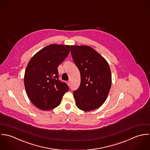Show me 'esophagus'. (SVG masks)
I'll list each match as a JSON object with an SVG mask.
<instances>
[{
    "instance_id": "esophagus-1",
    "label": "esophagus",
    "mask_w": 150,
    "mask_h": 150,
    "mask_svg": "<svg viewBox=\"0 0 150 150\" xmlns=\"http://www.w3.org/2000/svg\"><path fill=\"white\" fill-rule=\"evenodd\" d=\"M67 84H68L69 86H70V82H69V81H68V82H67Z\"/></svg>"
}]
</instances>
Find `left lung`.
<instances>
[{
	"label": "left lung",
	"instance_id": "8db88e82",
	"mask_svg": "<svg viewBox=\"0 0 150 150\" xmlns=\"http://www.w3.org/2000/svg\"><path fill=\"white\" fill-rule=\"evenodd\" d=\"M73 61L81 73V84L73 94L78 108L89 111L100 107L111 86L110 66L99 53L88 46H71Z\"/></svg>",
	"mask_w": 150,
	"mask_h": 150
}]
</instances>
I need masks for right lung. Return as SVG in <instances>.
<instances>
[{"instance_id":"add662e5","label":"right lung","mask_w":150,"mask_h":150,"mask_svg":"<svg viewBox=\"0 0 150 150\" xmlns=\"http://www.w3.org/2000/svg\"><path fill=\"white\" fill-rule=\"evenodd\" d=\"M70 51V46L50 45L30 59L24 76V85L30 101L42 110H50L61 103L69 90L59 79L57 68Z\"/></svg>"}]
</instances>
